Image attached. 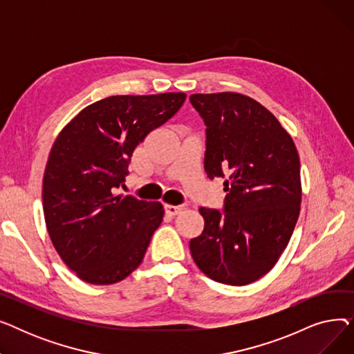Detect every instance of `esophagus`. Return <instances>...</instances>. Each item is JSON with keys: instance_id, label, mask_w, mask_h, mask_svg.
Returning <instances> with one entry per match:
<instances>
[{"instance_id": "esophagus-1", "label": "esophagus", "mask_w": 354, "mask_h": 354, "mask_svg": "<svg viewBox=\"0 0 354 354\" xmlns=\"http://www.w3.org/2000/svg\"><path fill=\"white\" fill-rule=\"evenodd\" d=\"M182 211V207H175V205H165V212L169 216H175Z\"/></svg>"}]
</instances>
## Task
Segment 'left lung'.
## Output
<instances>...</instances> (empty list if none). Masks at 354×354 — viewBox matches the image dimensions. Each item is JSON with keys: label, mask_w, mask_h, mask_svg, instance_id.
Returning <instances> with one entry per match:
<instances>
[{"label": "left lung", "mask_w": 354, "mask_h": 354, "mask_svg": "<svg viewBox=\"0 0 354 354\" xmlns=\"http://www.w3.org/2000/svg\"><path fill=\"white\" fill-rule=\"evenodd\" d=\"M207 124L205 172L227 178L224 211L199 208L205 227L189 243L211 280L247 286L281 257L300 215V158L287 130L257 100L224 91L192 95Z\"/></svg>", "instance_id": "1"}]
</instances>
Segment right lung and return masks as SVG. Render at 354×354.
I'll return each instance as SVG.
<instances>
[{"label":"right lung","instance_id":"1","mask_svg":"<svg viewBox=\"0 0 354 354\" xmlns=\"http://www.w3.org/2000/svg\"><path fill=\"white\" fill-rule=\"evenodd\" d=\"M185 99L110 96L84 107L55 139L43 178L44 218L55 251L80 280L115 284L140 266L163 207L116 191L135 147Z\"/></svg>","mask_w":354,"mask_h":354}]
</instances>
